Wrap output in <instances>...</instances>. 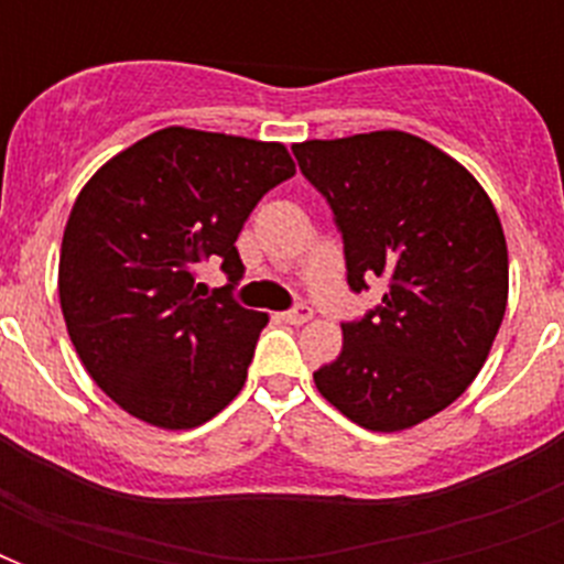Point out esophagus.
Segmentation results:
<instances>
[{"mask_svg": "<svg viewBox=\"0 0 564 564\" xmlns=\"http://www.w3.org/2000/svg\"><path fill=\"white\" fill-rule=\"evenodd\" d=\"M281 318L286 322V325H304V322H310V318H313V310H310L307 304H295L292 310L281 313Z\"/></svg>", "mask_w": 564, "mask_h": 564, "instance_id": "1", "label": "esophagus"}]
</instances>
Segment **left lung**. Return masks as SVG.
Returning <instances> with one entry per match:
<instances>
[{
	"label": "left lung",
	"instance_id": "obj_1",
	"mask_svg": "<svg viewBox=\"0 0 564 564\" xmlns=\"http://www.w3.org/2000/svg\"><path fill=\"white\" fill-rule=\"evenodd\" d=\"M292 152L334 210L348 286L386 281L375 310L343 322V351L313 380L360 427H412L468 389L498 336L509 292L498 210L471 172L403 131Z\"/></svg>",
	"mask_w": 564,
	"mask_h": 564
}]
</instances>
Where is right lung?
I'll use <instances>...</instances> for the list:
<instances>
[{
  "mask_svg": "<svg viewBox=\"0 0 564 564\" xmlns=\"http://www.w3.org/2000/svg\"><path fill=\"white\" fill-rule=\"evenodd\" d=\"M295 175L281 143L163 128L101 166L61 242L57 292L84 369L134 419L189 430L246 386L269 316L234 301L237 237L257 202ZM221 259L229 283L194 281Z\"/></svg>",
  "mask_w": 564,
  "mask_h": 564,
  "instance_id": "add662e5",
  "label": "right lung"
}]
</instances>
